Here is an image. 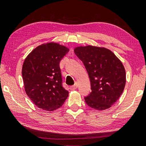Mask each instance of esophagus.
<instances>
[{"label": "esophagus", "instance_id": "obj_1", "mask_svg": "<svg viewBox=\"0 0 146 146\" xmlns=\"http://www.w3.org/2000/svg\"><path fill=\"white\" fill-rule=\"evenodd\" d=\"M78 82H76L74 84L73 86H70V89L72 90H76L78 88Z\"/></svg>", "mask_w": 146, "mask_h": 146}]
</instances>
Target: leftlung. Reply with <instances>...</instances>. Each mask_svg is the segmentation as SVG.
<instances>
[{"label": "left lung", "mask_w": 146, "mask_h": 146, "mask_svg": "<svg viewBox=\"0 0 146 146\" xmlns=\"http://www.w3.org/2000/svg\"><path fill=\"white\" fill-rule=\"evenodd\" d=\"M84 64L91 84V93L85 97L86 104L97 110L111 107L124 90L126 74L120 60L104 47L87 45L74 48Z\"/></svg>", "instance_id": "obj_1"}]
</instances>
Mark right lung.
Instances as JSON below:
<instances>
[{
    "instance_id": "right-lung-1",
    "label": "right lung",
    "mask_w": 146,
    "mask_h": 146,
    "mask_svg": "<svg viewBox=\"0 0 146 146\" xmlns=\"http://www.w3.org/2000/svg\"><path fill=\"white\" fill-rule=\"evenodd\" d=\"M70 49L57 42L35 48L24 61L22 75L25 90L33 102L45 111L61 107L68 96L62 86L60 62Z\"/></svg>"
}]
</instances>
